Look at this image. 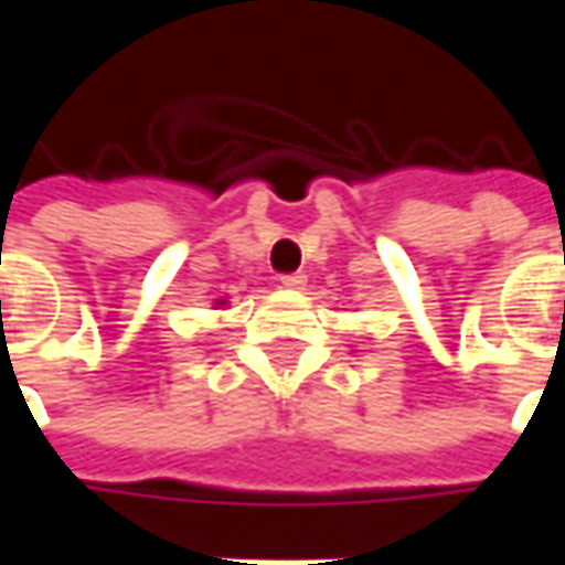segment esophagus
<instances>
[{
    "label": "esophagus",
    "instance_id": "obj_1",
    "mask_svg": "<svg viewBox=\"0 0 565 565\" xmlns=\"http://www.w3.org/2000/svg\"><path fill=\"white\" fill-rule=\"evenodd\" d=\"M281 284L284 287L299 290V287H306V275H302V271H287V275H281Z\"/></svg>",
    "mask_w": 565,
    "mask_h": 565
}]
</instances>
